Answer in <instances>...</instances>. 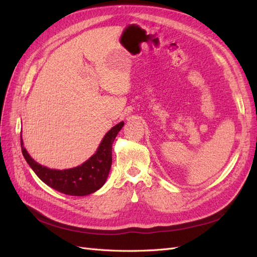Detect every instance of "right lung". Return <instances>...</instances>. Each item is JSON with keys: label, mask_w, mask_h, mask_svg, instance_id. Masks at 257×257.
<instances>
[{"label": "right lung", "mask_w": 257, "mask_h": 257, "mask_svg": "<svg viewBox=\"0 0 257 257\" xmlns=\"http://www.w3.org/2000/svg\"><path fill=\"white\" fill-rule=\"evenodd\" d=\"M122 127L123 121L109 130L98 147L96 154L83 165L76 168L55 170L40 165L32 159L24 148L23 140L21 138L22 154L36 176L48 187L67 195L84 196L96 192L105 184L112 162V143Z\"/></svg>", "instance_id": "add662e5"}]
</instances>
